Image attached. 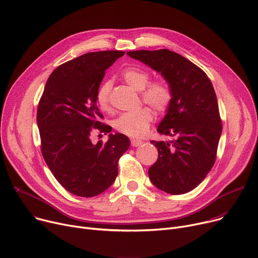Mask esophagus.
<instances>
[{"instance_id": "34e87169", "label": "esophagus", "mask_w": 258, "mask_h": 258, "mask_svg": "<svg viewBox=\"0 0 258 258\" xmlns=\"http://www.w3.org/2000/svg\"><path fill=\"white\" fill-rule=\"evenodd\" d=\"M143 144V141H141V140H137V139H133L132 141H131V145L133 146V147H137V146H140V145H142Z\"/></svg>"}]
</instances>
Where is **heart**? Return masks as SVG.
Returning a JSON list of instances; mask_svg holds the SVG:
<instances>
[{"mask_svg": "<svg viewBox=\"0 0 258 258\" xmlns=\"http://www.w3.org/2000/svg\"><path fill=\"white\" fill-rule=\"evenodd\" d=\"M122 80L135 90L140 91L141 98L159 113L166 112L173 99V92L170 86L162 80L148 83L150 75L139 66H128L121 73ZM112 89L111 82L102 83L96 92V104L101 111H111L110 93ZM153 116L149 109L142 108L136 112H127L120 115L113 123L114 128L128 137L138 138L142 137L149 128Z\"/></svg>", "mask_w": 258, "mask_h": 258, "instance_id": "heart-1", "label": "heart"}]
</instances>
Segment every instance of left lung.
<instances>
[{
    "instance_id": "1",
    "label": "left lung",
    "mask_w": 258,
    "mask_h": 258,
    "mask_svg": "<svg viewBox=\"0 0 258 258\" xmlns=\"http://www.w3.org/2000/svg\"><path fill=\"white\" fill-rule=\"evenodd\" d=\"M127 55L161 74L173 92L158 126L161 135L173 140L151 141L159 158L148 169L149 178L168 194L190 192L213 168L222 133L213 84L201 68L172 50L141 49Z\"/></svg>"
}]
</instances>
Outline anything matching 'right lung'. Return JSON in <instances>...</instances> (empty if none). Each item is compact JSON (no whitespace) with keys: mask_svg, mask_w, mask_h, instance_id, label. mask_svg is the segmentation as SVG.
Listing matches in <instances>:
<instances>
[{"mask_svg":"<svg viewBox=\"0 0 258 258\" xmlns=\"http://www.w3.org/2000/svg\"><path fill=\"white\" fill-rule=\"evenodd\" d=\"M124 51L102 50L84 54L50 74L37 109L42 157L59 183L70 193L93 197L105 192L118 174V161L128 149L123 134H110L104 144L91 142L102 123L96 92L105 72Z\"/></svg>","mask_w":258,"mask_h":258,"instance_id":"add662e5","label":"right lung"}]
</instances>
